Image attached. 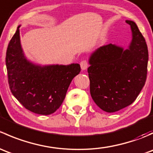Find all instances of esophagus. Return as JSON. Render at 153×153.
I'll use <instances>...</instances> for the list:
<instances>
[{"label": "esophagus", "mask_w": 153, "mask_h": 153, "mask_svg": "<svg viewBox=\"0 0 153 153\" xmlns=\"http://www.w3.org/2000/svg\"><path fill=\"white\" fill-rule=\"evenodd\" d=\"M80 65H81V69H82V70H85V69H86L88 68L89 64H88L87 61H86V60H83V61L81 62V64H80Z\"/></svg>", "instance_id": "34e87169"}]
</instances>
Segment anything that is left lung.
Masks as SVG:
<instances>
[{"mask_svg": "<svg viewBox=\"0 0 153 153\" xmlns=\"http://www.w3.org/2000/svg\"><path fill=\"white\" fill-rule=\"evenodd\" d=\"M132 32L129 49L109 44L89 58L87 72L92 99L101 109L115 112L134 102L144 86L149 54L144 38L135 22L126 21Z\"/></svg>", "mask_w": 153, "mask_h": 153, "instance_id": "1", "label": "left lung"}]
</instances>
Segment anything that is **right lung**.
<instances>
[{"label":"right lung","instance_id":"right-lung-1","mask_svg":"<svg viewBox=\"0 0 153 153\" xmlns=\"http://www.w3.org/2000/svg\"><path fill=\"white\" fill-rule=\"evenodd\" d=\"M19 27L6 54L10 89L27 109L39 115H50L62 104L69 84L81 72V67L78 64L40 67L30 63L21 49Z\"/></svg>","mask_w":153,"mask_h":153}]
</instances>
